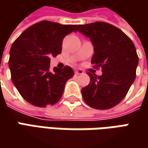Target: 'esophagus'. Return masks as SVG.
<instances>
[{"mask_svg": "<svg viewBox=\"0 0 148 148\" xmlns=\"http://www.w3.org/2000/svg\"><path fill=\"white\" fill-rule=\"evenodd\" d=\"M84 73V71L82 70V69H78V70H77V71H75V74L76 75H79V74H83Z\"/></svg>", "mask_w": 148, "mask_h": 148, "instance_id": "obj_1", "label": "esophagus"}]
</instances>
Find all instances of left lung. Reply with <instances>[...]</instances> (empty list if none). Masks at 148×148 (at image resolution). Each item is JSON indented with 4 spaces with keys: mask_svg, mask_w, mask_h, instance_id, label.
<instances>
[{
    "mask_svg": "<svg viewBox=\"0 0 148 148\" xmlns=\"http://www.w3.org/2000/svg\"><path fill=\"white\" fill-rule=\"evenodd\" d=\"M77 31L90 38L94 46L91 59L102 75L87 72L90 84L82 89L85 102L96 110H109L126 96L136 77L138 56L132 40L119 29L97 21L79 25Z\"/></svg>",
    "mask_w": 148,
    "mask_h": 148,
    "instance_id": "obj_1",
    "label": "left lung"
}]
</instances>
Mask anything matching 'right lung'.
Segmentation results:
<instances>
[{
  "label": "right lung",
  "instance_id": "add662e5",
  "mask_svg": "<svg viewBox=\"0 0 148 148\" xmlns=\"http://www.w3.org/2000/svg\"><path fill=\"white\" fill-rule=\"evenodd\" d=\"M77 26L43 20L26 29L14 40L8 62L11 80L29 104L46 107L61 99L74 71L69 66L63 69L54 67L51 71L50 58L62 53L63 38L77 31Z\"/></svg>",
  "mask_w": 148,
  "mask_h": 148
}]
</instances>
